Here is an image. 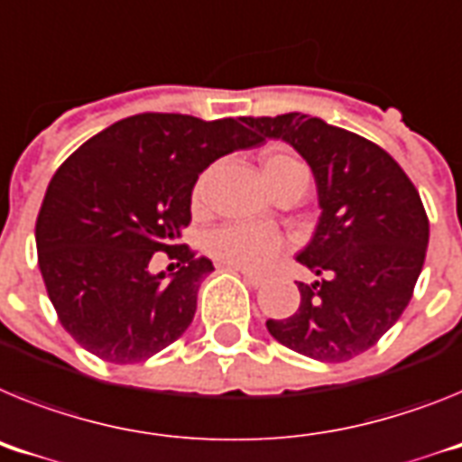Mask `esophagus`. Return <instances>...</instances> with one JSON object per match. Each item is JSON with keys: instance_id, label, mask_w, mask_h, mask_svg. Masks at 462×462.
I'll return each instance as SVG.
<instances>
[{"instance_id": "esophagus-1", "label": "esophagus", "mask_w": 462, "mask_h": 462, "mask_svg": "<svg viewBox=\"0 0 462 462\" xmlns=\"http://www.w3.org/2000/svg\"><path fill=\"white\" fill-rule=\"evenodd\" d=\"M236 271H240V275L245 278L247 285H252V287H262V285H263V278H262V275L252 273V271H243V269H236Z\"/></svg>"}]
</instances>
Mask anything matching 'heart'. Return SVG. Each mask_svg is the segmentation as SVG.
<instances>
[{"label":"heart","mask_w":462,"mask_h":462,"mask_svg":"<svg viewBox=\"0 0 462 462\" xmlns=\"http://www.w3.org/2000/svg\"><path fill=\"white\" fill-rule=\"evenodd\" d=\"M299 171H306V168L287 153H273L263 161V177L269 187ZM205 184H208V177H200L193 189L196 208L203 205ZM208 250L212 257L236 269L266 271L280 257L282 238L275 228L263 226V224H224L208 236Z\"/></svg>","instance_id":"1"}]
</instances>
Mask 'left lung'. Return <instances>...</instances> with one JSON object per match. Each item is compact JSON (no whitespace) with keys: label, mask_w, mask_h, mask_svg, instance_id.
Returning <instances> with one entry per match:
<instances>
[{"label":"left lung","mask_w":462,"mask_h":462,"mask_svg":"<svg viewBox=\"0 0 462 462\" xmlns=\"http://www.w3.org/2000/svg\"><path fill=\"white\" fill-rule=\"evenodd\" d=\"M262 140L290 142L313 171L320 222L299 263L320 280L299 282L294 315L269 320L271 337L320 362L353 360L378 344L413 297L430 222L419 189L372 140L290 112L247 116Z\"/></svg>","instance_id":"left-lung-1"}]
</instances>
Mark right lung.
I'll return each instance as SVG.
<instances>
[{
    "label": "right lung",
    "instance_id": "right-lung-1",
    "mask_svg": "<svg viewBox=\"0 0 462 462\" xmlns=\"http://www.w3.org/2000/svg\"><path fill=\"white\" fill-rule=\"evenodd\" d=\"M245 118L135 114L55 171L37 217V257L58 320L100 360L133 365L168 348L196 313L210 259L180 245L191 191L219 156L262 144ZM156 251L178 273H148Z\"/></svg>",
    "mask_w": 462,
    "mask_h": 462
}]
</instances>
